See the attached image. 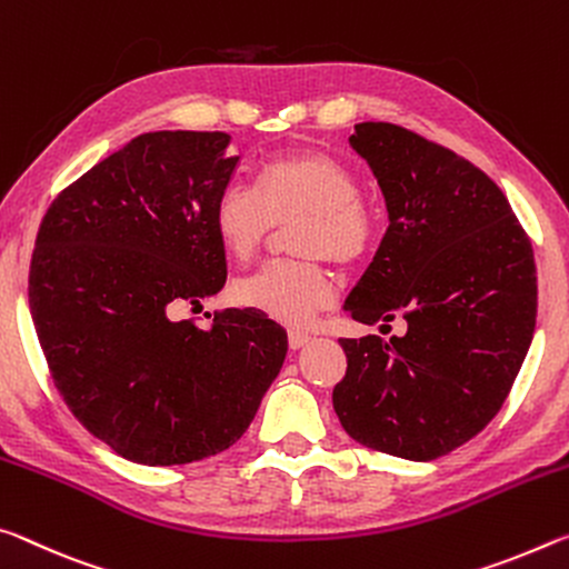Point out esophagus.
Instances as JSON below:
<instances>
[{
  "label": "esophagus",
  "mask_w": 569,
  "mask_h": 569,
  "mask_svg": "<svg viewBox=\"0 0 569 569\" xmlns=\"http://www.w3.org/2000/svg\"><path fill=\"white\" fill-rule=\"evenodd\" d=\"M287 340H290V348L292 350H300V348L307 346V342H310V335L300 332V330H290V335H287Z\"/></svg>",
  "instance_id": "esophagus-1"
}]
</instances>
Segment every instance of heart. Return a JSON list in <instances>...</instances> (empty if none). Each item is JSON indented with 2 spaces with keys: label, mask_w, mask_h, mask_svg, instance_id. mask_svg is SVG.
<instances>
[{
  "label": "heart",
  "mask_w": 569,
  "mask_h": 569,
  "mask_svg": "<svg viewBox=\"0 0 569 569\" xmlns=\"http://www.w3.org/2000/svg\"><path fill=\"white\" fill-rule=\"evenodd\" d=\"M213 231L237 262H247L287 227V262L267 264L241 277L231 297L264 318L300 328L335 300L328 259L342 269L356 267L376 247L380 213L348 163L297 148L267 158L257 171V191L231 181L213 199Z\"/></svg>",
  "instance_id": "heart-1"
}]
</instances>
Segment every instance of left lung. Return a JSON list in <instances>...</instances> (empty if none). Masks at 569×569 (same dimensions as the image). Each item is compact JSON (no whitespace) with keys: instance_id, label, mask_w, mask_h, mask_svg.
Segmentation results:
<instances>
[{"instance_id":"left-lung-1","label":"left lung","mask_w":569,"mask_h":569,"mask_svg":"<svg viewBox=\"0 0 569 569\" xmlns=\"http://www.w3.org/2000/svg\"><path fill=\"white\" fill-rule=\"evenodd\" d=\"M388 207V229L346 312L403 338H342L332 390L340 423L368 449L431 461L499 413L532 342L537 269L499 186L467 158L393 123L350 136Z\"/></svg>"}]
</instances>
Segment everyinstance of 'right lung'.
I'll list each match as a JSON object with an SVG mask.
<instances>
[{"instance_id":"obj_1","label":"right lung","mask_w":569,"mask_h":569,"mask_svg":"<svg viewBox=\"0 0 569 569\" xmlns=\"http://www.w3.org/2000/svg\"><path fill=\"white\" fill-rule=\"evenodd\" d=\"M221 130H156L58 193L37 231L30 312L54 388L110 449L146 467L229 449L287 356L254 310L173 320L227 282L211 209L239 156Z\"/></svg>"}]
</instances>
